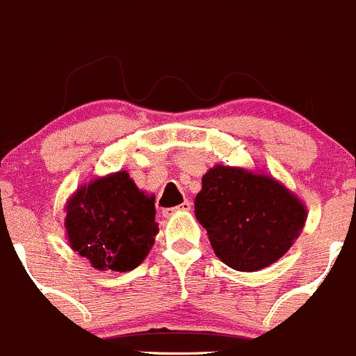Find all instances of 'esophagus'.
<instances>
[{
  "label": "esophagus",
  "mask_w": 356,
  "mask_h": 356,
  "mask_svg": "<svg viewBox=\"0 0 356 356\" xmlns=\"http://www.w3.org/2000/svg\"><path fill=\"white\" fill-rule=\"evenodd\" d=\"M189 209H191V202L184 200L181 205H177V207H174V209H165V211H163V216H172V214H174V212L189 211Z\"/></svg>",
  "instance_id": "esophagus-1"
}]
</instances>
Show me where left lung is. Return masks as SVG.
Returning <instances> with one entry per match:
<instances>
[{
    "label": "left lung",
    "instance_id": "obj_1",
    "mask_svg": "<svg viewBox=\"0 0 356 356\" xmlns=\"http://www.w3.org/2000/svg\"><path fill=\"white\" fill-rule=\"evenodd\" d=\"M195 216L219 260L235 270L254 272L291 248L307 209L270 175L216 165L202 177Z\"/></svg>",
    "mask_w": 356,
    "mask_h": 356
}]
</instances>
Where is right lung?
Masks as SVG:
<instances>
[{"label": "right lung", "instance_id": "1", "mask_svg": "<svg viewBox=\"0 0 356 356\" xmlns=\"http://www.w3.org/2000/svg\"><path fill=\"white\" fill-rule=\"evenodd\" d=\"M154 195L137 188L126 170L92 179L66 202L70 248L98 270L128 272L151 251L158 234Z\"/></svg>", "mask_w": 356, "mask_h": 356}]
</instances>
